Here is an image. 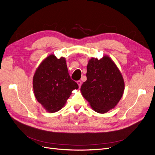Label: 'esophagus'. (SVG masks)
Here are the masks:
<instances>
[{"instance_id": "34e87169", "label": "esophagus", "mask_w": 155, "mask_h": 155, "mask_svg": "<svg viewBox=\"0 0 155 155\" xmlns=\"http://www.w3.org/2000/svg\"><path fill=\"white\" fill-rule=\"evenodd\" d=\"M77 83L78 84L79 87H81V81L80 80H79V81H77Z\"/></svg>"}]
</instances>
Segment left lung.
I'll return each instance as SVG.
<instances>
[{
	"label": "left lung",
	"mask_w": 155,
	"mask_h": 155,
	"mask_svg": "<svg viewBox=\"0 0 155 155\" xmlns=\"http://www.w3.org/2000/svg\"><path fill=\"white\" fill-rule=\"evenodd\" d=\"M87 81L81 87L83 96L98 113H105L118 104L125 84L120 71L108 56L89 60Z\"/></svg>",
	"instance_id": "left-lung-1"
}]
</instances>
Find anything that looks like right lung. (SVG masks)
<instances>
[{"mask_svg":"<svg viewBox=\"0 0 155 155\" xmlns=\"http://www.w3.org/2000/svg\"><path fill=\"white\" fill-rule=\"evenodd\" d=\"M33 88L37 100L49 112L61 109L71 95L79 88L70 78L66 60L48 56L37 68L33 78Z\"/></svg>","mask_w":155,"mask_h":155,"instance_id":"right-lung-1","label":"right lung"}]
</instances>
